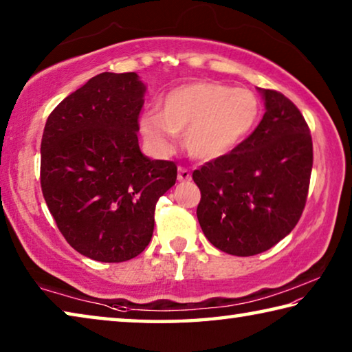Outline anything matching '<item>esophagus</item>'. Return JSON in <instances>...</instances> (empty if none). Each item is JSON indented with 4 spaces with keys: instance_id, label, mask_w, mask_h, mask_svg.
<instances>
[{
    "instance_id": "1",
    "label": "esophagus",
    "mask_w": 352,
    "mask_h": 352,
    "mask_svg": "<svg viewBox=\"0 0 352 352\" xmlns=\"http://www.w3.org/2000/svg\"><path fill=\"white\" fill-rule=\"evenodd\" d=\"M188 180H190L189 169L180 166V168H178V182H188Z\"/></svg>"
}]
</instances>
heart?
I'll return each instance as SVG.
<instances>
[{
    "instance_id": "b5f03b06",
    "label": "heart",
    "mask_w": 352,
    "mask_h": 352,
    "mask_svg": "<svg viewBox=\"0 0 352 352\" xmlns=\"http://www.w3.org/2000/svg\"><path fill=\"white\" fill-rule=\"evenodd\" d=\"M258 111V99L252 91L197 82L172 90L163 100L162 113H144L140 127L155 153L170 152L175 135L184 133V147L192 157L214 160L243 138Z\"/></svg>"
}]
</instances>
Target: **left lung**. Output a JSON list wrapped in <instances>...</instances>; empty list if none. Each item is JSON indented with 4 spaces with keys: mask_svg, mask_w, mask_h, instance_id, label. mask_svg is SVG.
Returning <instances> with one entry per match:
<instances>
[{
    "mask_svg": "<svg viewBox=\"0 0 352 352\" xmlns=\"http://www.w3.org/2000/svg\"><path fill=\"white\" fill-rule=\"evenodd\" d=\"M261 93L265 113L258 127L192 172L204 234L234 256L258 254L284 239L301 217L311 183L314 147L305 116L283 93Z\"/></svg>",
    "mask_w": 352,
    "mask_h": 352,
    "instance_id": "1",
    "label": "left lung"
}]
</instances>
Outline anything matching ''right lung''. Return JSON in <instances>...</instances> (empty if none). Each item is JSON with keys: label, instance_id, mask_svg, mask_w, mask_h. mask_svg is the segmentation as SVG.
Listing matches in <instances>:
<instances>
[{"label": "right lung", "instance_id": "add662e5", "mask_svg": "<svg viewBox=\"0 0 352 352\" xmlns=\"http://www.w3.org/2000/svg\"><path fill=\"white\" fill-rule=\"evenodd\" d=\"M144 91L136 73H102L58 104L41 136L40 184L56 225L76 252L124 262L144 252L155 205L177 164L138 144Z\"/></svg>", "mask_w": 352, "mask_h": 352}]
</instances>
